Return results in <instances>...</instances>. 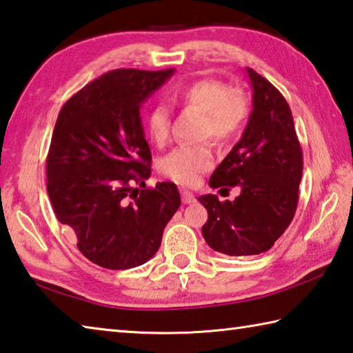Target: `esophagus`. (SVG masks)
I'll use <instances>...</instances> for the list:
<instances>
[{
	"instance_id": "esophagus-1",
	"label": "esophagus",
	"mask_w": 353,
	"mask_h": 353,
	"mask_svg": "<svg viewBox=\"0 0 353 353\" xmlns=\"http://www.w3.org/2000/svg\"><path fill=\"white\" fill-rule=\"evenodd\" d=\"M194 201H196V197L193 193H191V191H187V190L182 191V202L183 203H193Z\"/></svg>"
}]
</instances>
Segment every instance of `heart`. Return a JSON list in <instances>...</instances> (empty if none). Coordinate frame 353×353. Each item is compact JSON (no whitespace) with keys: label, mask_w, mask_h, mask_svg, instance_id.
<instances>
[{"label":"heart","mask_w":353,"mask_h":353,"mask_svg":"<svg viewBox=\"0 0 353 353\" xmlns=\"http://www.w3.org/2000/svg\"><path fill=\"white\" fill-rule=\"evenodd\" d=\"M172 103L181 108L202 111L201 137L216 143H227L245 126L250 115V99L238 86H228L217 79H199L182 85L170 95ZM172 117L168 106H152L146 115V131L150 139L163 146L171 136ZM214 156L208 143H185L160 160V171L171 181L194 185L201 174L211 170Z\"/></svg>","instance_id":"obj_1"}]
</instances>
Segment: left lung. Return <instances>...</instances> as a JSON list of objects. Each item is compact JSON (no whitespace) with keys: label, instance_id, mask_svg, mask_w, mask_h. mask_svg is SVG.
Segmentation results:
<instances>
[{"label":"left lung","instance_id":"8db88e82","mask_svg":"<svg viewBox=\"0 0 353 353\" xmlns=\"http://www.w3.org/2000/svg\"><path fill=\"white\" fill-rule=\"evenodd\" d=\"M253 111L245 131L210 177L211 188L239 187L234 201L197 197L208 211L202 234L216 252L259 254L273 247L293 221L303 177V150L290 106L276 88L253 69Z\"/></svg>","mask_w":353,"mask_h":353}]
</instances>
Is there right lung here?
<instances>
[{
    "label": "right lung",
    "mask_w": 353,
    "mask_h": 353,
    "mask_svg": "<svg viewBox=\"0 0 353 353\" xmlns=\"http://www.w3.org/2000/svg\"><path fill=\"white\" fill-rule=\"evenodd\" d=\"M172 72L114 69L74 94L57 119L46 159L50 203L81 254L103 268L150 261L181 207L176 183L145 187L151 151L140 120V105Z\"/></svg>",
    "instance_id": "right-lung-1"
}]
</instances>
